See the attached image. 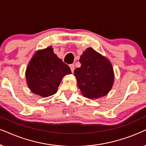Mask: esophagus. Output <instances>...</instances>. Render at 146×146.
I'll list each match as a JSON object with an SVG mask.
<instances>
[{"mask_svg": "<svg viewBox=\"0 0 146 146\" xmlns=\"http://www.w3.org/2000/svg\"><path fill=\"white\" fill-rule=\"evenodd\" d=\"M70 70H71L72 72H73L74 70V69H75L74 65V64H70Z\"/></svg>", "mask_w": 146, "mask_h": 146, "instance_id": "1", "label": "esophagus"}]
</instances>
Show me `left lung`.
Listing matches in <instances>:
<instances>
[{
  "label": "left lung",
  "mask_w": 146,
  "mask_h": 146,
  "mask_svg": "<svg viewBox=\"0 0 146 146\" xmlns=\"http://www.w3.org/2000/svg\"><path fill=\"white\" fill-rule=\"evenodd\" d=\"M80 68L74 70L78 85L84 96L100 98L110 91L114 73L110 62L105 57L88 48L80 56Z\"/></svg>",
  "instance_id": "1"
}]
</instances>
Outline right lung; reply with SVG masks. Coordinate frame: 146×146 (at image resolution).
Wrapping results in <instances>:
<instances>
[{"instance_id":"obj_1","label":"right lung","mask_w":146,"mask_h":146,"mask_svg":"<svg viewBox=\"0 0 146 146\" xmlns=\"http://www.w3.org/2000/svg\"><path fill=\"white\" fill-rule=\"evenodd\" d=\"M70 73L69 66L49 47L35 53L27 66L26 78L33 93L48 97L56 93L62 78Z\"/></svg>"}]
</instances>
